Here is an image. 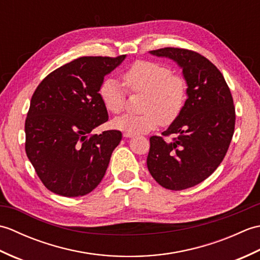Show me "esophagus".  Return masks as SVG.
<instances>
[{
  "label": "esophagus",
  "mask_w": 260,
  "mask_h": 260,
  "mask_svg": "<svg viewBox=\"0 0 260 260\" xmlns=\"http://www.w3.org/2000/svg\"><path fill=\"white\" fill-rule=\"evenodd\" d=\"M123 135H124V137H133L135 134L134 133H129V132H125Z\"/></svg>",
  "instance_id": "obj_1"
}]
</instances>
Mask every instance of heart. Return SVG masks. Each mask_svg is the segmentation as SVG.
<instances>
[{"label": "heart", "mask_w": 260, "mask_h": 260, "mask_svg": "<svg viewBox=\"0 0 260 260\" xmlns=\"http://www.w3.org/2000/svg\"><path fill=\"white\" fill-rule=\"evenodd\" d=\"M127 90L143 93L142 114H125L113 120V126L129 133H145L159 121L168 125L179 117L187 98L183 77L172 74L170 67L155 61L140 60L123 74ZM99 97L109 113L118 114L124 108L125 87L114 77H107L99 88Z\"/></svg>", "instance_id": "b5f03b06"}]
</instances>
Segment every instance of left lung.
<instances>
[{"instance_id":"8db88e82","label":"left lung","mask_w":260,"mask_h":260,"mask_svg":"<svg viewBox=\"0 0 260 260\" xmlns=\"http://www.w3.org/2000/svg\"><path fill=\"white\" fill-rule=\"evenodd\" d=\"M178 62L187 84L179 117L162 136L150 139L147 169L159 185L180 191L211 175L222 162L236 123L234 99L222 74L206 57L182 48L152 50ZM174 135L171 141L164 137Z\"/></svg>"}]
</instances>
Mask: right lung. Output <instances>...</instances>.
<instances>
[{"mask_svg": "<svg viewBox=\"0 0 260 260\" xmlns=\"http://www.w3.org/2000/svg\"><path fill=\"white\" fill-rule=\"evenodd\" d=\"M80 57L53 70L33 92L25 119L27 158L48 190L74 198L101 183L119 131L91 134L108 120L99 97L104 77L125 59Z\"/></svg>", "mask_w": 260, "mask_h": 260, "instance_id": "add662e5", "label": "right lung"}]
</instances>
